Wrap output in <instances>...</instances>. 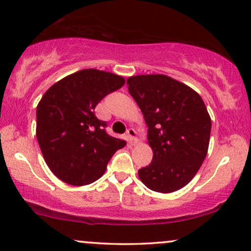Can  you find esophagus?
<instances>
[{
  "instance_id": "obj_1",
  "label": "esophagus",
  "mask_w": 251,
  "mask_h": 251,
  "mask_svg": "<svg viewBox=\"0 0 251 251\" xmlns=\"http://www.w3.org/2000/svg\"><path fill=\"white\" fill-rule=\"evenodd\" d=\"M136 131L134 130V129H128V130H126V137H128V140H129V142H130L131 144H136L137 143V137H136Z\"/></svg>"
}]
</instances>
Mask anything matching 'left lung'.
Wrapping results in <instances>:
<instances>
[{"label":"left lung","instance_id":"1","mask_svg":"<svg viewBox=\"0 0 251 251\" xmlns=\"http://www.w3.org/2000/svg\"><path fill=\"white\" fill-rule=\"evenodd\" d=\"M148 126L152 162L138 170L150 190L171 193L187 185L206 158L212 121L205 102L187 85L164 74L126 79Z\"/></svg>","mask_w":251,"mask_h":251}]
</instances>
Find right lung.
<instances>
[{
    "instance_id": "add662e5",
    "label": "right lung",
    "mask_w": 251,
    "mask_h": 251,
    "mask_svg": "<svg viewBox=\"0 0 251 251\" xmlns=\"http://www.w3.org/2000/svg\"><path fill=\"white\" fill-rule=\"evenodd\" d=\"M117 74L81 70L51 86L37 106L36 136L52 173L74 186L88 185L106 172L114 153L126 141L104 131L95 116L97 104L125 85Z\"/></svg>"
}]
</instances>
